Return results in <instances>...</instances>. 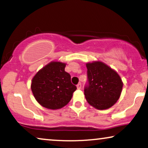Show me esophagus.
Instances as JSON below:
<instances>
[{"mask_svg": "<svg viewBox=\"0 0 148 148\" xmlns=\"http://www.w3.org/2000/svg\"><path fill=\"white\" fill-rule=\"evenodd\" d=\"M76 87H77V89H79V90H80L81 88V83H79V84L77 85V86H76Z\"/></svg>", "mask_w": 148, "mask_h": 148, "instance_id": "obj_1", "label": "esophagus"}]
</instances>
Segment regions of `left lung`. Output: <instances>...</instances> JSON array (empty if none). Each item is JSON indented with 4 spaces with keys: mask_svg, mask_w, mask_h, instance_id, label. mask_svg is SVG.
Listing matches in <instances>:
<instances>
[{
    "mask_svg": "<svg viewBox=\"0 0 148 148\" xmlns=\"http://www.w3.org/2000/svg\"><path fill=\"white\" fill-rule=\"evenodd\" d=\"M88 84L84 89L90 105L99 110L111 108L116 103L123 90L121 78L114 69L100 61L86 64Z\"/></svg>",
    "mask_w": 148,
    "mask_h": 148,
    "instance_id": "8db88e82",
    "label": "left lung"
}]
</instances>
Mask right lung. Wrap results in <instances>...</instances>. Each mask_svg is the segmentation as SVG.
<instances>
[{"mask_svg": "<svg viewBox=\"0 0 148 148\" xmlns=\"http://www.w3.org/2000/svg\"><path fill=\"white\" fill-rule=\"evenodd\" d=\"M65 66L63 62L52 61L34 76L31 90L41 106L49 109H59L72 99L76 87L71 82L70 74L64 71Z\"/></svg>", "mask_w": 148, "mask_h": 148, "instance_id": "1", "label": "right lung"}]
</instances>
